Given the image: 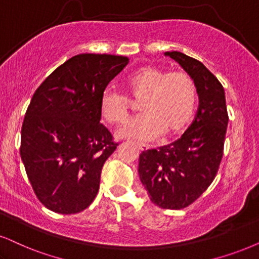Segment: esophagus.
<instances>
[{"mask_svg":"<svg viewBox=\"0 0 259 259\" xmlns=\"http://www.w3.org/2000/svg\"><path fill=\"white\" fill-rule=\"evenodd\" d=\"M137 147H139L140 150H147L149 148V146L145 145V143H137Z\"/></svg>","mask_w":259,"mask_h":259,"instance_id":"obj_1","label":"esophagus"}]
</instances>
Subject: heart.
<instances>
[{
  "instance_id": "obj_1",
  "label": "heart",
  "mask_w": 259,
  "mask_h": 259,
  "mask_svg": "<svg viewBox=\"0 0 259 259\" xmlns=\"http://www.w3.org/2000/svg\"><path fill=\"white\" fill-rule=\"evenodd\" d=\"M129 96L141 99L142 113L120 127L122 139L150 141L165 132L175 135L191 120L197 104V87L191 75L184 71L169 73L162 68L147 65L125 80ZM101 114L110 123H123L129 112V100L114 88L104 91Z\"/></svg>"
}]
</instances>
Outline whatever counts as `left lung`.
Wrapping results in <instances>:
<instances>
[{"mask_svg": "<svg viewBox=\"0 0 259 259\" xmlns=\"http://www.w3.org/2000/svg\"><path fill=\"white\" fill-rule=\"evenodd\" d=\"M178 62L197 87L195 120L175 142L140 154V181L150 201L163 209L188 207L214 181L228 124L225 90L204 64L178 51L165 52Z\"/></svg>", "mask_w": 259, "mask_h": 259, "instance_id": "1", "label": "left lung"}]
</instances>
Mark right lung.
<instances>
[{
	"mask_svg": "<svg viewBox=\"0 0 259 259\" xmlns=\"http://www.w3.org/2000/svg\"><path fill=\"white\" fill-rule=\"evenodd\" d=\"M127 63L124 56L76 55L32 97L20 155L35 195L50 210L75 214L96 198L104 162L118 146L100 123L101 96Z\"/></svg>",
	"mask_w": 259,
	"mask_h": 259,
	"instance_id": "obj_1",
	"label": "right lung"
}]
</instances>
